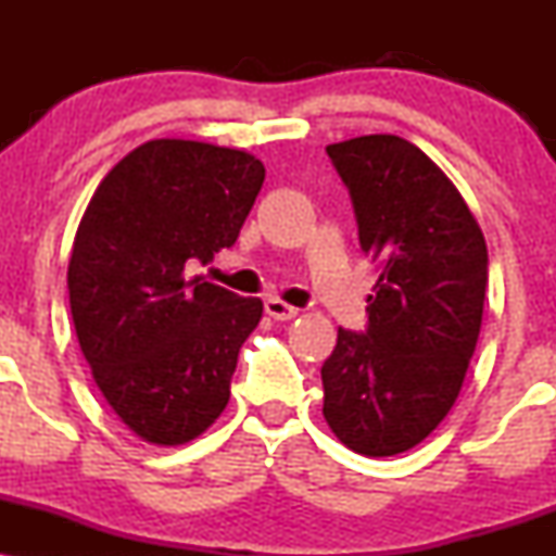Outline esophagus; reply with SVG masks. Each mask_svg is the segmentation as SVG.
<instances>
[{
  "label": "esophagus",
  "instance_id": "34e87169",
  "mask_svg": "<svg viewBox=\"0 0 556 556\" xmlns=\"http://www.w3.org/2000/svg\"><path fill=\"white\" fill-rule=\"evenodd\" d=\"M264 308H266V314H269L271 318H277V321H287V318H295L298 316L295 305H287L285 300H279V298L266 300Z\"/></svg>",
  "mask_w": 556,
  "mask_h": 556
}]
</instances>
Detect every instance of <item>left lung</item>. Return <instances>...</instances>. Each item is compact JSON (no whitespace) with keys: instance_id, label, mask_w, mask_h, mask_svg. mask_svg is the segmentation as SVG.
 I'll use <instances>...</instances> for the list:
<instances>
[{"instance_id":"1","label":"left lung","mask_w":556,"mask_h":556,"mask_svg":"<svg viewBox=\"0 0 556 556\" xmlns=\"http://www.w3.org/2000/svg\"><path fill=\"white\" fill-rule=\"evenodd\" d=\"M379 269L363 331H337L324 418L358 455L413 450L460 394L481 331L489 253L463 195L418 146L363 136L327 146Z\"/></svg>"}]
</instances>
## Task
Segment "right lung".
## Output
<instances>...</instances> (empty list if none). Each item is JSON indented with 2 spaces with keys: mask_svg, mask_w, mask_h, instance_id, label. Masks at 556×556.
<instances>
[{
  "mask_svg": "<svg viewBox=\"0 0 556 556\" xmlns=\"http://www.w3.org/2000/svg\"><path fill=\"white\" fill-rule=\"evenodd\" d=\"M264 177L245 151L149 140L83 214L67 269L75 334L96 387L143 442H190L227 407L264 303L188 269L235 245Z\"/></svg>",
  "mask_w": 556,
  "mask_h": 556,
  "instance_id": "1",
  "label": "right lung"
}]
</instances>
